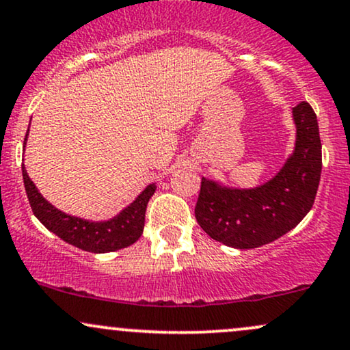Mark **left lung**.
Wrapping results in <instances>:
<instances>
[{
	"mask_svg": "<svg viewBox=\"0 0 350 350\" xmlns=\"http://www.w3.org/2000/svg\"><path fill=\"white\" fill-rule=\"evenodd\" d=\"M295 150L271 180L254 189L225 187L202 178L196 218L210 238L252 250L293 230L314 204L321 178V140L308 103L292 109Z\"/></svg>",
	"mask_w": 350,
	"mask_h": 350,
	"instance_id": "8db88e82",
	"label": "left lung"
}]
</instances>
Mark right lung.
<instances>
[{"instance_id":"obj_1","label":"right lung","mask_w":350,"mask_h":350,"mask_svg":"<svg viewBox=\"0 0 350 350\" xmlns=\"http://www.w3.org/2000/svg\"><path fill=\"white\" fill-rule=\"evenodd\" d=\"M29 133V130H27ZM27 133L24 138V146L27 142ZM23 179L29 204L33 215L45 228L62 238L63 241L90 252H112L127 247L142 237L145 226V212L157 186L150 184L129 207H125L119 215L107 221H90L83 218L66 215L62 210L55 208L50 202L42 197L36 184L29 178L23 164Z\"/></svg>"}]
</instances>
